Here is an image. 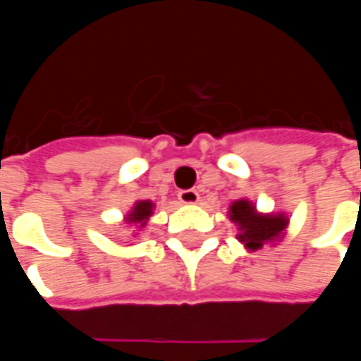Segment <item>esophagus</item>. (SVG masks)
Listing matches in <instances>:
<instances>
[{
    "instance_id": "1",
    "label": "esophagus",
    "mask_w": 361,
    "mask_h": 361,
    "mask_svg": "<svg viewBox=\"0 0 361 361\" xmlns=\"http://www.w3.org/2000/svg\"><path fill=\"white\" fill-rule=\"evenodd\" d=\"M178 199L183 204H195L199 201V191H195V189H183V191L178 193Z\"/></svg>"
}]
</instances>
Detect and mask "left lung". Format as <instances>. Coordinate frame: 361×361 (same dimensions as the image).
<instances>
[{"instance_id": "obj_1", "label": "left lung", "mask_w": 361, "mask_h": 361, "mask_svg": "<svg viewBox=\"0 0 361 361\" xmlns=\"http://www.w3.org/2000/svg\"><path fill=\"white\" fill-rule=\"evenodd\" d=\"M228 216L240 226L238 240L245 243L247 250L253 251L261 250L267 242L279 240L288 226V219L284 214H259L255 207L245 199L232 203Z\"/></svg>"}]
</instances>
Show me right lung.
Here are the masks:
<instances>
[{"label":"right lung","instance_id":"1","mask_svg":"<svg viewBox=\"0 0 361 361\" xmlns=\"http://www.w3.org/2000/svg\"><path fill=\"white\" fill-rule=\"evenodd\" d=\"M152 214V203L150 201H139L135 204L133 211L127 214V224H139V226H145L147 220Z\"/></svg>","mask_w":361,"mask_h":361}]
</instances>
